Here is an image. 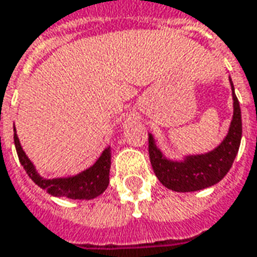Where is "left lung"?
Here are the masks:
<instances>
[{
  "label": "left lung",
  "mask_w": 257,
  "mask_h": 257,
  "mask_svg": "<svg viewBox=\"0 0 257 257\" xmlns=\"http://www.w3.org/2000/svg\"><path fill=\"white\" fill-rule=\"evenodd\" d=\"M232 100H234V115L226 139L221 142L219 147H216L215 150L208 154L187 157L183 162L169 161L157 149L153 136L151 135L149 136L150 138L149 154H150L151 167L158 180L165 187L179 193L197 191L219 183L226 176L235 160L241 143V136H242L241 108L237 96L234 93V86H232Z\"/></svg>",
  "instance_id": "obj_1"
}]
</instances>
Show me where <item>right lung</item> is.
<instances>
[{"label":"right lung","mask_w":257,"mask_h":257,"mask_svg":"<svg viewBox=\"0 0 257 257\" xmlns=\"http://www.w3.org/2000/svg\"><path fill=\"white\" fill-rule=\"evenodd\" d=\"M15 147L18 151L20 164L23 165L27 175L31 180L40 186L41 189L47 190V193L55 197H66L71 199H92L100 195L108 186V175L111 167V151L110 147L103 151L100 158L82 173H79L73 178H59V179H44L37 173L36 168L27 158L25 151L22 150V146L18 139V135H14Z\"/></svg>","instance_id":"right-lung-1"}]
</instances>
